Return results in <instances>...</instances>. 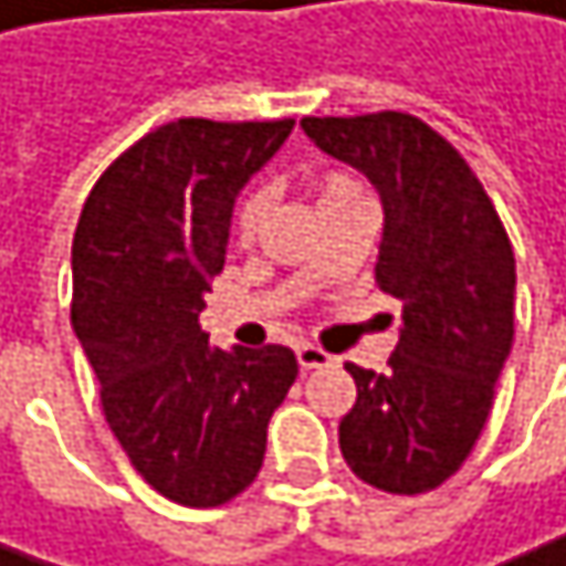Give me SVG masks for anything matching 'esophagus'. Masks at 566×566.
I'll list each match as a JSON object with an SVG mask.
<instances>
[{"label": "esophagus", "instance_id": "34e87169", "mask_svg": "<svg viewBox=\"0 0 566 566\" xmlns=\"http://www.w3.org/2000/svg\"><path fill=\"white\" fill-rule=\"evenodd\" d=\"M296 360H300L303 371H314V367H327L334 357L317 344H296Z\"/></svg>", "mask_w": 566, "mask_h": 566}]
</instances>
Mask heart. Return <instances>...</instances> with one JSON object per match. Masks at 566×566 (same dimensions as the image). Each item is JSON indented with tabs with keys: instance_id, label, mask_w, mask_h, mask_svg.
<instances>
[{
	"instance_id": "1",
	"label": "heart",
	"mask_w": 566,
	"mask_h": 566,
	"mask_svg": "<svg viewBox=\"0 0 566 566\" xmlns=\"http://www.w3.org/2000/svg\"><path fill=\"white\" fill-rule=\"evenodd\" d=\"M310 188H314V199H317V209H331L337 202H347L354 199V195H364L360 181L340 168H324L317 171L314 178H310ZM270 209V199H266V191L263 188H249L239 195V202L232 206V219H229V229H232V239L235 242H252L263 226V216Z\"/></svg>"
}]
</instances>
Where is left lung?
Segmentation results:
<instances>
[{"instance_id": "left-lung-1", "label": "left lung", "mask_w": 566, "mask_h": 566, "mask_svg": "<svg viewBox=\"0 0 566 566\" xmlns=\"http://www.w3.org/2000/svg\"><path fill=\"white\" fill-rule=\"evenodd\" d=\"M317 148L371 178L385 206L375 283L405 327L388 371L357 364L340 452L367 486L418 496L462 469L513 347L516 260L483 181L421 117H303Z\"/></svg>"}]
</instances>
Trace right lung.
I'll return each instance as SVG.
<instances>
[{"instance_id": "1", "label": "right lung", "mask_w": 566, "mask_h": 566, "mask_svg": "<svg viewBox=\"0 0 566 566\" xmlns=\"http://www.w3.org/2000/svg\"><path fill=\"white\" fill-rule=\"evenodd\" d=\"M290 130L293 117L161 124L107 165L73 232L70 321L104 418L140 479L181 506H222L260 475L296 378L290 347L229 354L199 327L235 195Z\"/></svg>"}]
</instances>
